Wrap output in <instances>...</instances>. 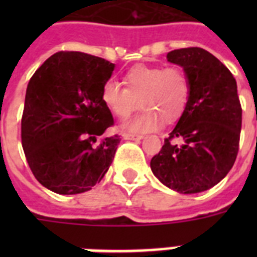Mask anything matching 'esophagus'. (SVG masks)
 Listing matches in <instances>:
<instances>
[{
  "label": "esophagus",
  "mask_w": 257,
  "mask_h": 257,
  "mask_svg": "<svg viewBox=\"0 0 257 257\" xmlns=\"http://www.w3.org/2000/svg\"><path fill=\"white\" fill-rule=\"evenodd\" d=\"M122 137L125 140H141L143 135H133V133H122Z\"/></svg>",
  "instance_id": "34e87169"
}]
</instances>
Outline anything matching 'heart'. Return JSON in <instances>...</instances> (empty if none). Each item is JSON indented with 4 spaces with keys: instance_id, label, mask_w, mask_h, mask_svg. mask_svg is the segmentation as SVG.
<instances>
[{
    "instance_id": "heart-1",
    "label": "heart",
    "mask_w": 257,
    "mask_h": 257,
    "mask_svg": "<svg viewBox=\"0 0 257 257\" xmlns=\"http://www.w3.org/2000/svg\"><path fill=\"white\" fill-rule=\"evenodd\" d=\"M125 88L106 81L101 88V100L118 118H126L144 105L145 112L125 124L133 132H147L161 124L177 120L187 108L191 96V82L181 66L139 65L124 76Z\"/></svg>"
}]
</instances>
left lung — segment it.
Here are the masks:
<instances>
[{
    "label": "left lung",
    "mask_w": 257,
    "mask_h": 257,
    "mask_svg": "<svg viewBox=\"0 0 257 257\" xmlns=\"http://www.w3.org/2000/svg\"><path fill=\"white\" fill-rule=\"evenodd\" d=\"M167 58L187 72L191 96L151 168L171 189L199 193L220 183L235 164L241 131L237 85L227 66L201 48L172 50Z\"/></svg>",
    "instance_id": "1"
}]
</instances>
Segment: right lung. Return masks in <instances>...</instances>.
<instances>
[{"instance_id": "add662e5", "label": "right lung", "mask_w": 257, "mask_h": 257, "mask_svg": "<svg viewBox=\"0 0 257 257\" xmlns=\"http://www.w3.org/2000/svg\"><path fill=\"white\" fill-rule=\"evenodd\" d=\"M114 64L82 52L50 56L30 78L21 118L22 148L38 183L60 195L92 189L108 172L120 136L101 88Z\"/></svg>"}]
</instances>
